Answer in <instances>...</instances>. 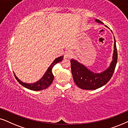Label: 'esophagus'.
Here are the masks:
<instances>
[{
    "label": "esophagus",
    "mask_w": 128,
    "mask_h": 128,
    "mask_svg": "<svg viewBox=\"0 0 128 128\" xmlns=\"http://www.w3.org/2000/svg\"><path fill=\"white\" fill-rule=\"evenodd\" d=\"M72 57V52L71 51H68L66 52L65 55H64V58H71Z\"/></svg>",
    "instance_id": "obj_1"
}]
</instances>
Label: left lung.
<instances>
[{
    "mask_svg": "<svg viewBox=\"0 0 128 128\" xmlns=\"http://www.w3.org/2000/svg\"><path fill=\"white\" fill-rule=\"evenodd\" d=\"M95 20L99 23H102V22L98 19ZM114 40V50L112 57L113 60L108 68L103 72L95 73L90 71L86 66L78 62L76 60H71V68L73 79L78 87L86 90H96L104 86L110 81L115 71L118 59L115 38Z\"/></svg>",
    "mask_w": 128,
    "mask_h": 128,
    "instance_id": "obj_1",
    "label": "left lung"
}]
</instances>
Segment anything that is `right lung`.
I'll use <instances>...</instances> for the list:
<instances>
[{
	"label": "right lung",
	"mask_w": 128,
	"mask_h": 128,
	"mask_svg": "<svg viewBox=\"0 0 128 128\" xmlns=\"http://www.w3.org/2000/svg\"><path fill=\"white\" fill-rule=\"evenodd\" d=\"M63 57L64 56H61L57 58L54 60L52 64H51L50 67H48V68L45 74H44V76H42V77L41 78L40 80H38V81H37L36 82L33 83V84H26V83L20 81L19 79H18V78L16 76V75L14 74L15 78L18 80V81L22 85V86H23L24 87L27 88V89H29L30 90H33V91H41V90L46 89L51 84H52V81L54 80V76L52 73V68L54 67L55 64L57 63L60 62L62 60Z\"/></svg>",
	"instance_id": "obj_1"
}]
</instances>
